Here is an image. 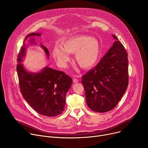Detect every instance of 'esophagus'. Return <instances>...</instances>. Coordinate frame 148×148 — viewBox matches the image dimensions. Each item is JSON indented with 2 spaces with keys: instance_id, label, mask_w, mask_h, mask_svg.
Instances as JSON below:
<instances>
[{
  "instance_id": "esophagus-1",
  "label": "esophagus",
  "mask_w": 148,
  "mask_h": 148,
  "mask_svg": "<svg viewBox=\"0 0 148 148\" xmlns=\"http://www.w3.org/2000/svg\"><path fill=\"white\" fill-rule=\"evenodd\" d=\"M78 80L77 78H73V82L74 83H77V82H78Z\"/></svg>"
}]
</instances>
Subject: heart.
I'll use <instances>...</instances> for the list:
<instances>
[{
    "label": "heart",
    "mask_w": 148,
    "mask_h": 148,
    "mask_svg": "<svg viewBox=\"0 0 148 148\" xmlns=\"http://www.w3.org/2000/svg\"><path fill=\"white\" fill-rule=\"evenodd\" d=\"M101 46L96 38L86 35H77L68 38L55 46L53 56L61 66H64L70 60L68 53H75V62L83 69H90L97 62L101 55Z\"/></svg>",
    "instance_id": "1"
}]
</instances>
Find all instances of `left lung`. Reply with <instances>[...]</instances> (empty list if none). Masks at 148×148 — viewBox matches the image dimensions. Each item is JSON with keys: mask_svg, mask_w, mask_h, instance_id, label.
<instances>
[{"mask_svg": "<svg viewBox=\"0 0 148 148\" xmlns=\"http://www.w3.org/2000/svg\"><path fill=\"white\" fill-rule=\"evenodd\" d=\"M95 67L82 77L86 101L90 109L106 112L117 105L129 84L127 53L117 37Z\"/></svg>", "mask_w": 148, "mask_h": 148, "instance_id": "obj_1", "label": "left lung"}]
</instances>
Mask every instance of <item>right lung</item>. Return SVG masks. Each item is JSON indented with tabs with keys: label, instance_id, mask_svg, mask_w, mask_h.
<instances>
[{
	"label": "right lung",
	"instance_id": "add662e5",
	"mask_svg": "<svg viewBox=\"0 0 148 148\" xmlns=\"http://www.w3.org/2000/svg\"><path fill=\"white\" fill-rule=\"evenodd\" d=\"M40 36V33H32L28 34L18 55L16 71L20 91L23 96L33 109L42 115L55 116L64 111L65 97L73 83L72 78L63 71L45 67L37 73L27 71L21 64L25 54V41L29 37ZM30 42L34 43V39ZM47 56L48 49L41 44Z\"/></svg>",
	"mask_w": 148,
	"mask_h": 148
}]
</instances>
